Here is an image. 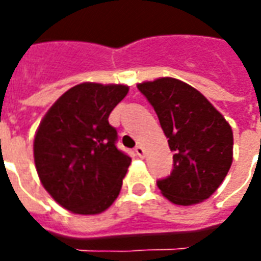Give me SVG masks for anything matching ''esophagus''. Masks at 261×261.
<instances>
[{"label":"esophagus","mask_w":261,"mask_h":261,"mask_svg":"<svg viewBox=\"0 0 261 261\" xmlns=\"http://www.w3.org/2000/svg\"><path fill=\"white\" fill-rule=\"evenodd\" d=\"M136 153H137V156H140V158H144V156H145V149H144L141 145H138V147L136 148Z\"/></svg>","instance_id":"34e87169"}]
</instances>
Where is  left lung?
<instances>
[{
  "label": "left lung",
  "mask_w": 261,
  "mask_h": 261,
  "mask_svg": "<svg viewBox=\"0 0 261 261\" xmlns=\"http://www.w3.org/2000/svg\"><path fill=\"white\" fill-rule=\"evenodd\" d=\"M173 151V170L158 187L170 202L194 205L221 186L233 159L229 123L202 93L176 78L138 84Z\"/></svg>",
  "instance_id": "obj_1"
}]
</instances>
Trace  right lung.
Returning a JSON list of instances; mask_svg holds the SVG:
<instances>
[{
    "label": "right lung",
    "instance_id": "obj_1",
    "mask_svg": "<svg viewBox=\"0 0 261 261\" xmlns=\"http://www.w3.org/2000/svg\"><path fill=\"white\" fill-rule=\"evenodd\" d=\"M128 86L84 82L54 102L40 121L33 156L43 187L65 210L80 215L106 211L119 196L131 158L116 148L109 124Z\"/></svg>",
    "mask_w": 261,
    "mask_h": 261
}]
</instances>
